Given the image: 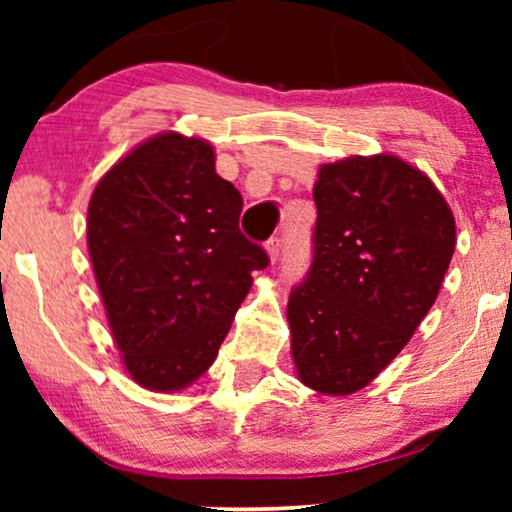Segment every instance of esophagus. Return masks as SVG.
<instances>
[{"label": "esophagus", "mask_w": 512, "mask_h": 512, "mask_svg": "<svg viewBox=\"0 0 512 512\" xmlns=\"http://www.w3.org/2000/svg\"><path fill=\"white\" fill-rule=\"evenodd\" d=\"M265 249H268L270 261L275 263L277 258H279V254H282V240H279V237H270V240L265 242Z\"/></svg>", "instance_id": "esophagus-1"}]
</instances>
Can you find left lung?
<instances>
[{
    "instance_id": "8db88e82",
    "label": "left lung",
    "mask_w": 512,
    "mask_h": 512,
    "mask_svg": "<svg viewBox=\"0 0 512 512\" xmlns=\"http://www.w3.org/2000/svg\"><path fill=\"white\" fill-rule=\"evenodd\" d=\"M312 195V263L286 307L291 352L300 382L345 396L380 375L422 324L457 228L429 177L387 153L324 165Z\"/></svg>"
}]
</instances>
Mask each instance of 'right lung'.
<instances>
[{"mask_svg":"<svg viewBox=\"0 0 512 512\" xmlns=\"http://www.w3.org/2000/svg\"><path fill=\"white\" fill-rule=\"evenodd\" d=\"M242 195L198 137L139 144L95 186L88 251L130 377L179 391L212 366L251 272L270 256L240 230Z\"/></svg>","mask_w":512,"mask_h":512,"instance_id":"obj_1","label":"right lung"}]
</instances>
